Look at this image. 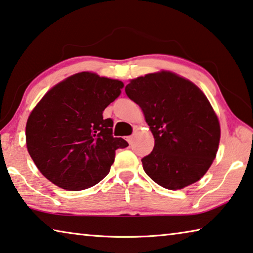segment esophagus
Segmentation results:
<instances>
[{
    "label": "esophagus",
    "mask_w": 253,
    "mask_h": 253,
    "mask_svg": "<svg viewBox=\"0 0 253 253\" xmlns=\"http://www.w3.org/2000/svg\"><path fill=\"white\" fill-rule=\"evenodd\" d=\"M127 142L129 144L133 143V136H127Z\"/></svg>",
    "instance_id": "esophagus-1"
}]
</instances>
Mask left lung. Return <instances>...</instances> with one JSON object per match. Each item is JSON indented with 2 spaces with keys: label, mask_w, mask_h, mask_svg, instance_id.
Returning a JSON list of instances; mask_svg holds the SVG:
<instances>
[{
  "label": "left lung",
  "mask_w": 253,
  "mask_h": 253,
  "mask_svg": "<svg viewBox=\"0 0 253 253\" xmlns=\"http://www.w3.org/2000/svg\"><path fill=\"white\" fill-rule=\"evenodd\" d=\"M127 97L141 107L154 136L142 159L144 171L167 189L177 190L203 177L218 150L217 116L198 86L171 72L131 80Z\"/></svg>",
  "instance_id": "obj_1"
}]
</instances>
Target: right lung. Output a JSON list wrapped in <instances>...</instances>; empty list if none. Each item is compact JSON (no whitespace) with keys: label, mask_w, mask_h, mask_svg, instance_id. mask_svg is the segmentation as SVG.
Here are the masks:
<instances>
[{"label":"right lung","mask_w":253,"mask_h":253,"mask_svg":"<svg viewBox=\"0 0 253 253\" xmlns=\"http://www.w3.org/2000/svg\"><path fill=\"white\" fill-rule=\"evenodd\" d=\"M124 83L90 72L70 76L43 95L26 126L28 152L39 171L66 190L90 188L109 173L115 151L128 143L112 136L103 110Z\"/></svg>","instance_id":"1"}]
</instances>
